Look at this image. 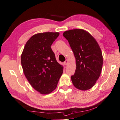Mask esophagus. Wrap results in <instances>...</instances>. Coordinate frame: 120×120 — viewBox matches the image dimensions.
<instances>
[{
  "mask_svg": "<svg viewBox=\"0 0 120 120\" xmlns=\"http://www.w3.org/2000/svg\"><path fill=\"white\" fill-rule=\"evenodd\" d=\"M67 64H68V60H66L65 61H64V65L65 66H66Z\"/></svg>",
  "mask_w": 120,
  "mask_h": 120,
  "instance_id": "esophagus-1",
  "label": "esophagus"
}]
</instances>
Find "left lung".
Segmentation results:
<instances>
[{
	"label": "left lung",
	"instance_id": "8db88e82",
	"mask_svg": "<svg viewBox=\"0 0 120 120\" xmlns=\"http://www.w3.org/2000/svg\"><path fill=\"white\" fill-rule=\"evenodd\" d=\"M76 59L75 73L71 76L73 85L81 90L94 86L101 74L103 59L98 43L85 30L80 29L64 32Z\"/></svg>",
	"mask_w": 120,
	"mask_h": 120
}]
</instances>
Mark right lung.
Returning <instances> with one entry per match:
<instances>
[{
    "mask_svg": "<svg viewBox=\"0 0 120 120\" xmlns=\"http://www.w3.org/2000/svg\"><path fill=\"white\" fill-rule=\"evenodd\" d=\"M59 33H39L26 43L21 55L23 73L32 86L40 94H49L56 89L63 73L56 61L51 45Z\"/></svg>",
    "mask_w": 120,
    "mask_h": 120,
    "instance_id": "1",
    "label": "right lung"
}]
</instances>
